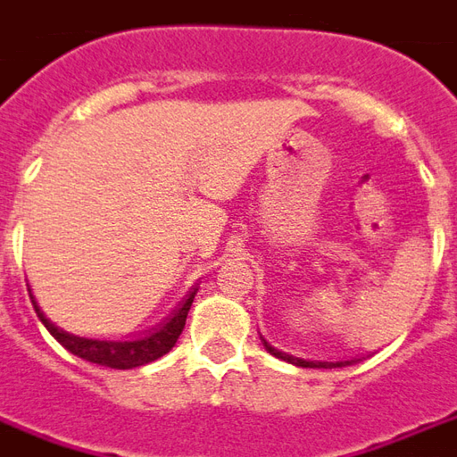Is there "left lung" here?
Returning a JSON list of instances; mask_svg holds the SVG:
<instances>
[{
    "instance_id": "8db88e82",
    "label": "left lung",
    "mask_w": 457,
    "mask_h": 457,
    "mask_svg": "<svg viewBox=\"0 0 457 457\" xmlns=\"http://www.w3.org/2000/svg\"><path fill=\"white\" fill-rule=\"evenodd\" d=\"M264 341V339H262ZM264 349L270 351L272 356H277V359H282V361H289V363H295V366H302V369H337V366H349L351 361H337V363H331V361H304V359H295V356H289V353H282V351H277L274 346H270L267 341H264Z\"/></svg>"
}]
</instances>
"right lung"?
I'll use <instances>...</instances> for the list:
<instances>
[{
    "label": "right lung",
    "instance_id": "right-lung-1",
    "mask_svg": "<svg viewBox=\"0 0 457 457\" xmlns=\"http://www.w3.org/2000/svg\"><path fill=\"white\" fill-rule=\"evenodd\" d=\"M193 299H195V292H190L183 306L175 309L173 319L168 324H162L155 334L138 341H96L73 337V334H66L62 328L54 327L49 319L41 314L34 296H31V304H34V312L41 319V324L51 331V337L59 341L63 349L71 351L73 356H79L84 361L98 363V366H108V369H136V366H145V363L161 359V356H165L168 351L173 349L178 337L183 334L185 319H187V312L193 306Z\"/></svg>",
    "mask_w": 457,
    "mask_h": 457
}]
</instances>
